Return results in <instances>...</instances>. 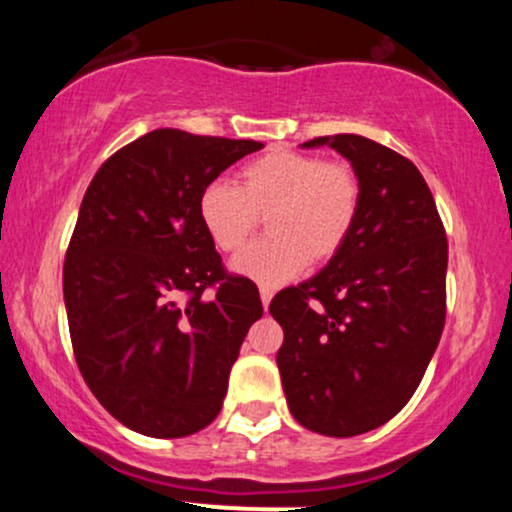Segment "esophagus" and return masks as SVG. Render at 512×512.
I'll list each match as a JSON object with an SVG mask.
<instances>
[{
	"instance_id": "34e87169",
	"label": "esophagus",
	"mask_w": 512,
	"mask_h": 512,
	"mask_svg": "<svg viewBox=\"0 0 512 512\" xmlns=\"http://www.w3.org/2000/svg\"><path fill=\"white\" fill-rule=\"evenodd\" d=\"M272 289H267V286H260V298H262V305H264V310L269 308V303H272Z\"/></svg>"
}]
</instances>
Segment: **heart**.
Returning <instances> with one entry per match:
<instances>
[{"instance_id":"heart-1","label":"heart","mask_w":512,"mask_h":512,"mask_svg":"<svg viewBox=\"0 0 512 512\" xmlns=\"http://www.w3.org/2000/svg\"><path fill=\"white\" fill-rule=\"evenodd\" d=\"M361 209V182L349 166L298 151H269L240 170V185L209 182L197 214L211 243L236 252L267 216L269 236L233 260L264 286L301 274L308 260L330 262L349 240Z\"/></svg>"}]
</instances>
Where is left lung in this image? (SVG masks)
Instances as JSON below:
<instances>
[{
  "label": "left lung",
  "instance_id": "left-lung-1",
  "mask_svg": "<svg viewBox=\"0 0 512 512\" xmlns=\"http://www.w3.org/2000/svg\"><path fill=\"white\" fill-rule=\"evenodd\" d=\"M303 146L351 163L361 209L327 267L272 298L284 330L276 366L298 424L349 438L390 421L424 378L445 325L448 238L409 158L358 134Z\"/></svg>",
  "mask_w": 512,
  "mask_h": 512
}]
</instances>
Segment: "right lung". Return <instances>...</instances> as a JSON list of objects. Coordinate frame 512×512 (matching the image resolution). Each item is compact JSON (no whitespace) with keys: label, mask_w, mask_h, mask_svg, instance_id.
Returning a JSON list of instances; mask_svg holds the SVG:
<instances>
[{"label":"right lung","mask_w":512,"mask_h":512,"mask_svg":"<svg viewBox=\"0 0 512 512\" xmlns=\"http://www.w3.org/2000/svg\"><path fill=\"white\" fill-rule=\"evenodd\" d=\"M262 146L154 129L88 185L64 257L69 334L98 402L142 436L209 426L262 317L257 286L223 269L197 214L204 187Z\"/></svg>","instance_id":"1"}]
</instances>
